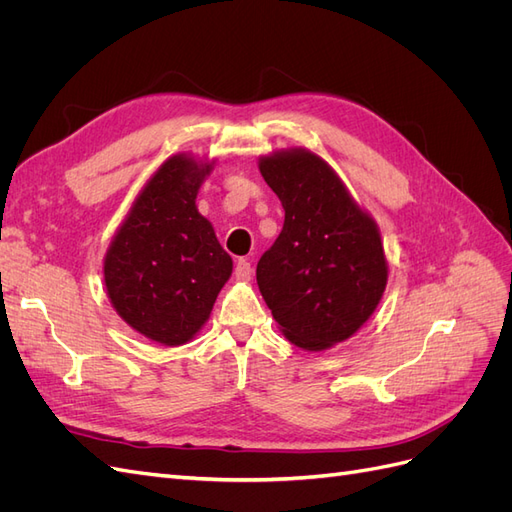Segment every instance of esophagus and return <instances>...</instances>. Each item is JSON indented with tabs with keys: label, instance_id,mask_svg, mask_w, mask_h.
Masks as SVG:
<instances>
[{
	"label": "esophagus",
	"instance_id": "obj_1",
	"mask_svg": "<svg viewBox=\"0 0 512 512\" xmlns=\"http://www.w3.org/2000/svg\"><path fill=\"white\" fill-rule=\"evenodd\" d=\"M235 277L239 282H250L252 280V265L245 258H239L235 265Z\"/></svg>",
	"mask_w": 512,
	"mask_h": 512
}]
</instances>
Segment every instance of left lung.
Returning a JSON list of instances; mask_svg holds the SVG:
<instances>
[{
    "label": "left lung",
    "mask_w": 512,
    "mask_h": 512,
    "mask_svg": "<svg viewBox=\"0 0 512 512\" xmlns=\"http://www.w3.org/2000/svg\"><path fill=\"white\" fill-rule=\"evenodd\" d=\"M284 228L256 267L275 322L294 346L327 350L374 314L389 277L376 222L335 170L305 149L260 158Z\"/></svg>",
    "instance_id": "1"
}]
</instances>
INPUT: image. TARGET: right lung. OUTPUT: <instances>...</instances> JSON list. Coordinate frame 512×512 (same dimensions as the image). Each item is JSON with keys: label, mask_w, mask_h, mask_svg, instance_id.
I'll use <instances>...</instances> for the list:
<instances>
[{"label": "right lung", "mask_w": 512, "mask_h": 512, "mask_svg": "<svg viewBox=\"0 0 512 512\" xmlns=\"http://www.w3.org/2000/svg\"><path fill=\"white\" fill-rule=\"evenodd\" d=\"M211 162L168 158L138 194L104 258V284L117 314L164 346H181L207 322L232 273L209 220L196 209Z\"/></svg>", "instance_id": "add662e5"}]
</instances>
